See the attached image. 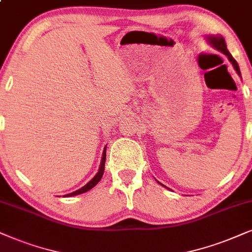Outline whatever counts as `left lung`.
Segmentation results:
<instances>
[{"label":"left lung","instance_id":"1","mask_svg":"<svg viewBox=\"0 0 252 252\" xmlns=\"http://www.w3.org/2000/svg\"><path fill=\"white\" fill-rule=\"evenodd\" d=\"M204 38H205V41L209 43L211 47H213V48L217 49L218 52L222 53L223 55L227 56L228 60H229V62L231 63V64H233L234 69L236 70L237 75L241 77V71H240L239 64H237V62L235 61V60H234L233 56H231V54L228 52L226 41H224L223 36L221 35V34H205V35H204ZM158 183H160V182H158ZM161 186L165 187V186H163V184H161ZM165 188H167V187H165ZM167 189H169V188H167Z\"/></svg>","mask_w":252,"mask_h":252}]
</instances>
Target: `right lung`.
Masks as SVG:
<instances>
[{
	"instance_id": "obj_1",
	"label": "right lung",
	"mask_w": 252,
	"mask_h": 252,
	"mask_svg": "<svg viewBox=\"0 0 252 252\" xmlns=\"http://www.w3.org/2000/svg\"><path fill=\"white\" fill-rule=\"evenodd\" d=\"M106 149L107 146H105V149H103V152H102V158H101V161H100V167H99V170L98 173L95 174V176L93 177L91 181H89L85 186L80 188V189L73 191L71 193H68V194H64V197H72V196H77V194H80V193H84L86 192V191L91 190L92 188H94L96 184L99 183V181L101 180V177L103 175V172H105V162H106Z\"/></svg>"
}]
</instances>
